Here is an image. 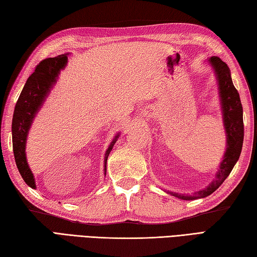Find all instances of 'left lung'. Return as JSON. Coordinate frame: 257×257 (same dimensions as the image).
<instances>
[{"mask_svg":"<svg viewBox=\"0 0 257 257\" xmlns=\"http://www.w3.org/2000/svg\"><path fill=\"white\" fill-rule=\"evenodd\" d=\"M206 62L212 67L216 78L223 125H224L226 136V148L219 169H217L215 173V178L212 180L207 187L196 191V192L190 195L179 194L176 192H171V191H167L168 193L176 196V198L185 201L206 198L207 195L214 192L224 182V180L231 173L234 166L236 165L243 147V107L238 92L233 85L231 70L227 65L217 56H212Z\"/></svg>","mask_w":257,"mask_h":257,"instance_id":"left-lung-1","label":"left lung"}]
</instances>
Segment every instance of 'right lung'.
Masks as SVG:
<instances>
[{"instance_id":"1","label":"right lung","mask_w":257,"mask_h":257,"mask_svg":"<svg viewBox=\"0 0 257 257\" xmlns=\"http://www.w3.org/2000/svg\"><path fill=\"white\" fill-rule=\"evenodd\" d=\"M68 54H63L57 57L46 58L37 65L23 87L15 105L12 119V141L13 152L19 171L25 183L32 189H36V182L29 162L26 159V141L31 125L36 114L44 105L46 98L51 94L53 87L57 83L61 70L66 67ZM120 134L118 133L109 145L103 159V174L106 177L107 159L116 144Z\"/></svg>"}]
</instances>
